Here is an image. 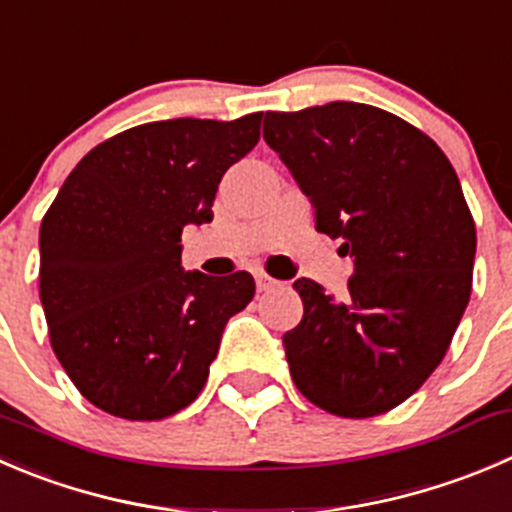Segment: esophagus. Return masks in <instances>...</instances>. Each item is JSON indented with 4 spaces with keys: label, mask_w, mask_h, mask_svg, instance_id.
I'll return each mask as SVG.
<instances>
[{
    "label": "esophagus",
    "mask_w": 512,
    "mask_h": 512,
    "mask_svg": "<svg viewBox=\"0 0 512 512\" xmlns=\"http://www.w3.org/2000/svg\"><path fill=\"white\" fill-rule=\"evenodd\" d=\"M255 282H257V290H260V292H270V290H275L277 285H280L275 277H270L267 272H262V270L255 272Z\"/></svg>",
    "instance_id": "1"
}]
</instances>
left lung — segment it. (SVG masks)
I'll return each mask as SVG.
<instances>
[{
	"mask_svg": "<svg viewBox=\"0 0 512 512\" xmlns=\"http://www.w3.org/2000/svg\"><path fill=\"white\" fill-rule=\"evenodd\" d=\"M262 135L317 232L355 262L342 302L295 282L305 312L282 337L292 380L340 418L388 413L443 362L468 307L475 222L458 175L425 132L372 104L267 112Z\"/></svg>",
	"mask_w": 512,
	"mask_h": 512,
	"instance_id": "1",
	"label": "left lung"
}]
</instances>
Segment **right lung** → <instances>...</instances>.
I'll return each mask as SVG.
<instances>
[{
	"label": "right lung",
	"mask_w": 512,
	"mask_h": 512,
	"mask_svg": "<svg viewBox=\"0 0 512 512\" xmlns=\"http://www.w3.org/2000/svg\"><path fill=\"white\" fill-rule=\"evenodd\" d=\"M262 112L165 119L79 160L39 227V300L74 388L104 413L162 420L205 388L250 272L182 270L185 225L212 222L222 175L260 140Z\"/></svg>",
	"instance_id": "right-lung-1"
}]
</instances>
